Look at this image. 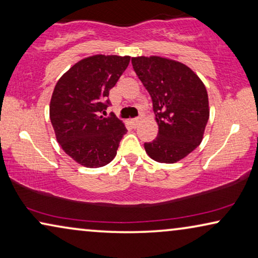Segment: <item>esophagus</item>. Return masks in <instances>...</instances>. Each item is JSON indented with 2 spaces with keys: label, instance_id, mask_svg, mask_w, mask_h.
Masks as SVG:
<instances>
[{
  "label": "esophagus",
  "instance_id": "34e87169",
  "mask_svg": "<svg viewBox=\"0 0 258 258\" xmlns=\"http://www.w3.org/2000/svg\"><path fill=\"white\" fill-rule=\"evenodd\" d=\"M140 122H141V120H140V118H137V119H132V120H131V124L133 125V127H138V126L140 125Z\"/></svg>",
  "mask_w": 258,
  "mask_h": 258
}]
</instances>
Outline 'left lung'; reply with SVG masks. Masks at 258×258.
<instances>
[{"label": "left lung", "instance_id": "obj_1", "mask_svg": "<svg viewBox=\"0 0 258 258\" xmlns=\"http://www.w3.org/2000/svg\"><path fill=\"white\" fill-rule=\"evenodd\" d=\"M132 65L152 98L159 126L145 151L154 161L174 164L201 144L209 119L206 86L187 65L168 58L133 57Z\"/></svg>", "mask_w": 258, "mask_h": 258}]
</instances>
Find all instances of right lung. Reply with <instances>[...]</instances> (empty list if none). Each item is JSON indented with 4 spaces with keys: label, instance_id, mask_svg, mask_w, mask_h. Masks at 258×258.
Instances as JSON below:
<instances>
[{
    "label": "right lung",
    "instance_id": "add662e5",
    "mask_svg": "<svg viewBox=\"0 0 258 258\" xmlns=\"http://www.w3.org/2000/svg\"><path fill=\"white\" fill-rule=\"evenodd\" d=\"M130 56L94 55L79 60L59 78L50 101L56 139L79 165L97 168L117 155L124 122L104 117L108 92L130 63Z\"/></svg>",
    "mask_w": 258,
    "mask_h": 258
}]
</instances>
